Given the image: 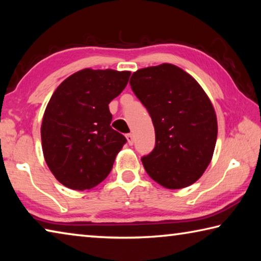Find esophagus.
<instances>
[{"mask_svg":"<svg viewBox=\"0 0 261 261\" xmlns=\"http://www.w3.org/2000/svg\"><path fill=\"white\" fill-rule=\"evenodd\" d=\"M125 137H126V139H127V143H129V145H134V141H135L134 135H132V134H127Z\"/></svg>","mask_w":261,"mask_h":261,"instance_id":"esophagus-1","label":"esophagus"}]
</instances>
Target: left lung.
Instances as JSON below:
<instances>
[{
  "label": "left lung",
  "mask_w": 261,
  "mask_h": 261,
  "mask_svg": "<svg viewBox=\"0 0 261 261\" xmlns=\"http://www.w3.org/2000/svg\"><path fill=\"white\" fill-rule=\"evenodd\" d=\"M130 85L155 130L154 149L141 158L146 173L167 189L193 184L208 167L218 136L208 96L189 73L168 63L134 72Z\"/></svg>",
  "instance_id": "obj_1"
}]
</instances>
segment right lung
<instances>
[{
	"instance_id": "right-lung-1",
	"label": "right lung",
	"mask_w": 261,
	"mask_h": 261,
	"mask_svg": "<svg viewBox=\"0 0 261 261\" xmlns=\"http://www.w3.org/2000/svg\"><path fill=\"white\" fill-rule=\"evenodd\" d=\"M129 71L84 69L56 88L42 118L43 156L53 175L72 190L92 189L107 177L126 138L110 126L109 103Z\"/></svg>"
}]
</instances>
